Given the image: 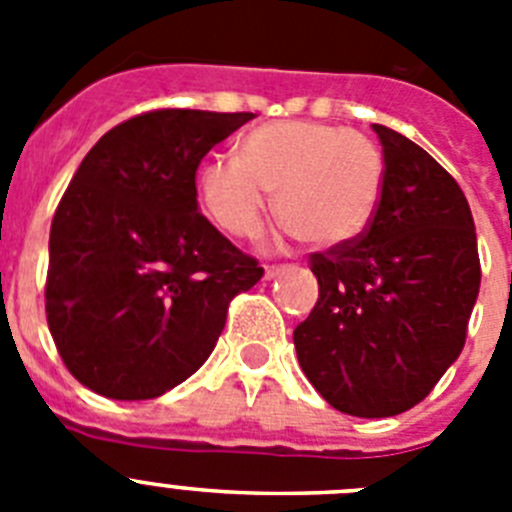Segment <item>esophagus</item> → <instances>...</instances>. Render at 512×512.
Wrapping results in <instances>:
<instances>
[{"instance_id":"34e87169","label":"esophagus","mask_w":512,"mask_h":512,"mask_svg":"<svg viewBox=\"0 0 512 512\" xmlns=\"http://www.w3.org/2000/svg\"><path fill=\"white\" fill-rule=\"evenodd\" d=\"M282 271H284V266H264V279L266 282H271V279H277Z\"/></svg>"}]
</instances>
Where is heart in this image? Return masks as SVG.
<instances>
[{
  "mask_svg": "<svg viewBox=\"0 0 512 512\" xmlns=\"http://www.w3.org/2000/svg\"><path fill=\"white\" fill-rule=\"evenodd\" d=\"M274 192L287 233L312 248H341L369 230L384 192V156L372 138L315 120L253 128L241 156L202 166L200 194L217 225L238 238L259 233Z\"/></svg>",
  "mask_w": 512,
  "mask_h": 512,
  "instance_id": "obj_1",
  "label": "heart"
}]
</instances>
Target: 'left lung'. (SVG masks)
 I'll return each mask as SVG.
<instances>
[{"mask_svg": "<svg viewBox=\"0 0 512 512\" xmlns=\"http://www.w3.org/2000/svg\"><path fill=\"white\" fill-rule=\"evenodd\" d=\"M372 128L384 156L377 217L361 238L310 259L320 295L295 328V348L328 405L390 418L459 359L482 271L454 176L405 135Z\"/></svg>", "mask_w": 512, "mask_h": 512, "instance_id": "obj_1", "label": "left lung"}]
</instances>
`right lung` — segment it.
I'll use <instances>...</instances> for the list:
<instances>
[{"label": "right lung", "instance_id": "obj_1", "mask_svg": "<svg viewBox=\"0 0 512 512\" xmlns=\"http://www.w3.org/2000/svg\"><path fill=\"white\" fill-rule=\"evenodd\" d=\"M251 112L156 110L120 122L76 169L51 225L45 312L84 387L153 400L192 377L228 305L264 277L197 207V166Z\"/></svg>", "mask_w": 512, "mask_h": 512}]
</instances>
